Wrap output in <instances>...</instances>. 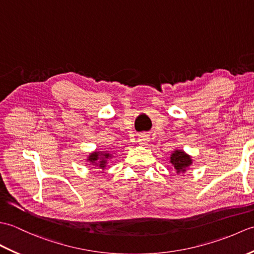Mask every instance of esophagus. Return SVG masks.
Returning a JSON list of instances; mask_svg holds the SVG:
<instances>
[{
    "label": "esophagus",
    "mask_w": 254,
    "mask_h": 254,
    "mask_svg": "<svg viewBox=\"0 0 254 254\" xmlns=\"http://www.w3.org/2000/svg\"><path fill=\"white\" fill-rule=\"evenodd\" d=\"M137 142L139 145H143V146H145V145L148 144L149 137H148V135H146V134H142V135L138 136Z\"/></svg>",
    "instance_id": "esophagus-1"
}]
</instances>
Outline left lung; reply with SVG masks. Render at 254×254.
<instances>
[{"label":"left lung","mask_w":254,"mask_h":254,"mask_svg":"<svg viewBox=\"0 0 254 254\" xmlns=\"http://www.w3.org/2000/svg\"><path fill=\"white\" fill-rule=\"evenodd\" d=\"M170 163L175 167L177 174H185L192 165V159L191 156H189L187 153L183 152V150L176 149L175 152L171 154Z\"/></svg>","instance_id":"1"}]
</instances>
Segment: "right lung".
Masks as SVG:
<instances>
[{
    "label": "right lung",
    "mask_w": 254,
    "mask_h": 254,
    "mask_svg": "<svg viewBox=\"0 0 254 254\" xmlns=\"http://www.w3.org/2000/svg\"><path fill=\"white\" fill-rule=\"evenodd\" d=\"M111 157L112 155L108 152H94L88 156L87 160L90 164L96 165L99 169H105L108 164V159Z\"/></svg>",
    "instance_id": "right-lung-1"
}]
</instances>
